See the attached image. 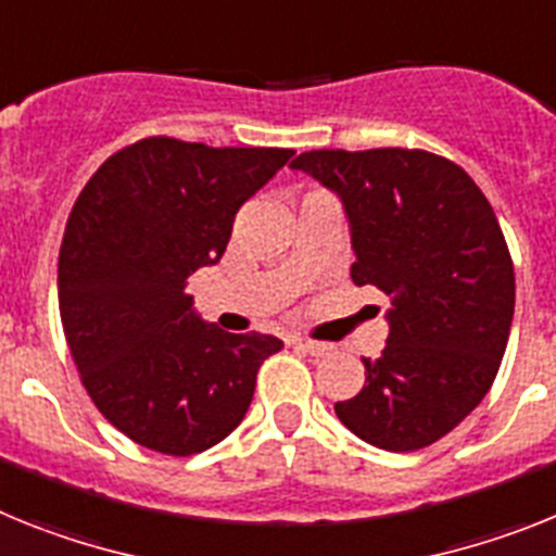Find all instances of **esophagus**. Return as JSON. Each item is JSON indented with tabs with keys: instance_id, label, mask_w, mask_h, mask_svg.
I'll use <instances>...</instances> for the list:
<instances>
[{
	"instance_id": "34e87169",
	"label": "esophagus",
	"mask_w": 556,
	"mask_h": 556,
	"mask_svg": "<svg viewBox=\"0 0 556 556\" xmlns=\"http://www.w3.org/2000/svg\"><path fill=\"white\" fill-rule=\"evenodd\" d=\"M293 344H296L299 350H305L307 355H316V358H325V355H330L332 352V344H325V341H307V338H296Z\"/></svg>"
}]
</instances>
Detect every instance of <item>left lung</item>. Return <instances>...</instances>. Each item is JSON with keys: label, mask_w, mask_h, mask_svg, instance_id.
<instances>
[{"label": "left lung", "mask_w": 556, "mask_h": 556, "mask_svg": "<svg viewBox=\"0 0 556 556\" xmlns=\"http://www.w3.org/2000/svg\"><path fill=\"white\" fill-rule=\"evenodd\" d=\"M291 167L341 198L352 282L392 296L383 352L338 419L380 451L433 445L484 400L509 341L515 271L490 201L428 151H311Z\"/></svg>", "instance_id": "left-lung-1"}]
</instances>
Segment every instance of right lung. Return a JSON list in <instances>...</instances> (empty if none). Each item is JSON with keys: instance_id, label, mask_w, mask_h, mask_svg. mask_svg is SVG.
<instances>
[{"instance_id": "obj_1", "label": "right lung", "mask_w": 556, "mask_h": 556, "mask_svg": "<svg viewBox=\"0 0 556 556\" xmlns=\"http://www.w3.org/2000/svg\"><path fill=\"white\" fill-rule=\"evenodd\" d=\"M291 148L139 139L77 195L58 257V307L86 392L114 428L167 456L218 445L249 412L282 341L224 332L187 279L224 257L240 206Z\"/></svg>"}]
</instances>
